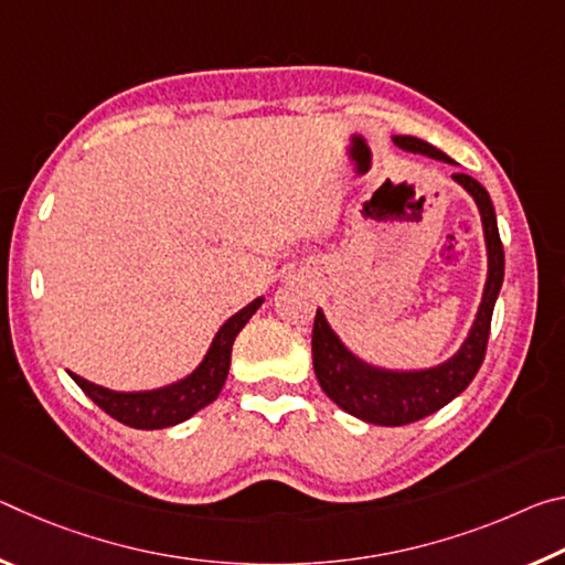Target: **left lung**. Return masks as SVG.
Listing matches in <instances>:
<instances>
[{
  "label": "left lung",
  "mask_w": 565,
  "mask_h": 565,
  "mask_svg": "<svg viewBox=\"0 0 565 565\" xmlns=\"http://www.w3.org/2000/svg\"><path fill=\"white\" fill-rule=\"evenodd\" d=\"M394 145L411 151V154H424L454 164V159L446 157L441 149L416 137H394ZM454 181H458L473 196L478 214H481L486 254H489V276H486L481 306H478L473 327L451 359L438 363V366L416 371L371 366V363L361 361L356 353L343 347V341L329 327L321 309L313 319V371H317L323 394L347 414L366 420V424L404 426L436 414L438 408H444L448 401H454L461 391H466L483 363L493 306L503 284V244L489 191L468 174H454Z\"/></svg>",
  "instance_id": "left-lung-1"
}]
</instances>
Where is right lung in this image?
<instances>
[{"label": "right lung", "mask_w": 565, "mask_h": 565, "mask_svg": "<svg viewBox=\"0 0 565 565\" xmlns=\"http://www.w3.org/2000/svg\"><path fill=\"white\" fill-rule=\"evenodd\" d=\"M264 299H254L242 311H236L232 319H226L222 329L209 347L204 361L191 371L186 379L177 384L161 386L154 391H111L92 384V381L76 376L70 371L74 384L97 404L104 414L117 418L119 424L141 428V431H154V428H169L186 420L212 404L218 396L224 381L228 376V363H232V347L236 333L246 327V321L254 317Z\"/></svg>", "instance_id": "obj_1"}]
</instances>
